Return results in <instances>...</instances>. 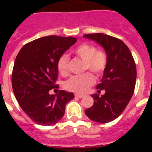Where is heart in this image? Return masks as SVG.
Masks as SVG:
<instances>
[{
	"instance_id": "heart-1",
	"label": "heart",
	"mask_w": 152,
	"mask_h": 152,
	"mask_svg": "<svg viewBox=\"0 0 152 152\" xmlns=\"http://www.w3.org/2000/svg\"><path fill=\"white\" fill-rule=\"evenodd\" d=\"M88 65L91 70L95 72H100L105 66V61L99 57H94L89 61ZM84 87H81L80 90H83Z\"/></svg>"
}]
</instances>
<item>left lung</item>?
<instances>
[{"instance_id":"left-lung-1","label":"left lung","mask_w":152,"mask_h":152,"mask_svg":"<svg viewBox=\"0 0 152 152\" xmlns=\"http://www.w3.org/2000/svg\"><path fill=\"white\" fill-rule=\"evenodd\" d=\"M76 42L73 37H42L24 45L16 56L12 74L13 92L23 110L38 125L58 122L66 104L74 99L73 93L59 90L55 82L60 58Z\"/></svg>"}]
</instances>
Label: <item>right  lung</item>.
Returning a JSON list of instances; mask_svg holds the SVG:
<instances>
[{
    "mask_svg": "<svg viewBox=\"0 0 152 152\" xmlns=\"http://www.w3.org/2000/svg\"><path fill=\"white\" fill-rule=\"evenodd\" d=\"M104 49L106 64L97 92L91 97L94 104L85 114L95 122H110L121 114L134 92L137 69L134 60L122 41L102 33L83 35Z\"/></svg>",
    "mask_w": 152,
    "mask_h": 152,
    "instance_id": "right-lung-1",
    "label": "right lung"
}]
</instances>
